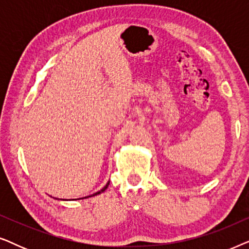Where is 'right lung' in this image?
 <instances>
[{
  "label": "right lung",
  "mask_w": 249,
  "mask_h": 249,
  "mask_svg": "<svg viewBox=\"0 0 249 249\" xmlns=\"http://www.w3.org/2000/svg\"><path fill=\"white\" fill-rule=\"evenodd\" d=\"M108 183H110V181H108V182H107V186H105V187H104V188H103V189H101V190H100V192H97V193H95V194H93V195H90V196H95V195H98V194H101V193H103V192H104V190H105V189H107V186H108ZM90 196H89V197H90Z\"/></svg>",
  "instance_id": "obj_1"
}]
</instances>
